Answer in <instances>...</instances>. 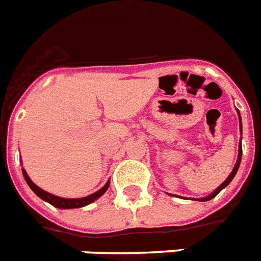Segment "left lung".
<instances>
[{
  "label": "left lung",
  "instance_id": "obj_1",
  "mask_svg": "<svg viewBox=\"0 0 261 261\" xmlns=\"http://www.w3.org/2000/svg\"><path fill=\"white\" fill-rule=\"evenodd\" d=\"M239 116H240V112H239ZM240 126H243V122H241V116H240ZM240 131H243V128H241V127H240ZM240 141H241V139H240ZM241 155H243V147H241V142H240L239 159H237V164H236L234 168H233V171H231V173L229 174V177H227L226 180H225V181H223L222 184H221V186H219L218 188H217V190L214 191V192H213V194H210V195H208V196H206V198L196 199V200H202V202H207V200H211V199H213V198H215V196H217V195H218L219 192H221V191H222L223 188H225V187H226L227 184H229V182H230L231 180H233V177H234V176H236V173H237V171H239L240 163H241Z\"/></svg>",
  "mask_w": 261,
  "mask_h": 261
}]
</instances>
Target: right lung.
I'll use <instances>...</instances> for the list:
<instances>
[{"label": "right lung", "mask_w": 261, "mask_h": 261, "mask_svg": "<svg viewBox=\"0 0 261 261\" xmlns=\"http://www.w3.org/2000/svg\"><path fill=\"white\" fill-rule=\"evenodd\" d=\"M22 176L25 178L27 184L30 186V188L34 191L35 194L38 195L39 198L43 199L44 202H48L50 204H53L54 207H58V208H80V207L87 206V204H90L92 202H94L96 199H98L110 187V180L106 182V186L100 188L97 192L89 195V196H85V198H79V199H67V198H59V196H55L53 194H48L46 191H43L42 188H39L36 184H35L32 180L30 178V176L27 174V172L22 169Z\"/></svg>", "instance_id": "1"}]
</instances>
